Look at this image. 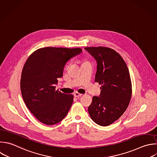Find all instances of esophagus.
Masks as SVG:
<instances>
[{
	"mask_svg": "<svg viewBox=\"0 0 157 157\" xmlns=\"http://www.w3.org/2000/svg\"><path fill=\"white\" fill-rule=\"evenodd\" d=\"M82 96V94L78 93H77V92H76V93H74V96H75V98H78V97H80V96Z\"/></svg>",
	"mask_w": 157,
	"mask_h": 157,
	"instance_id": "1",
	"label": "esophagus"
}]
</instances>
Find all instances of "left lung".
Here are the masks:
<instances>
[{
	"label": "left lung",
	"mask_w": 157,
	"mask_h": 157,
	"mask_svg": "<svg viewBox=\"0 0 157 157\" xmlns=\"http://www.w3.org/2000/svg\"><path fill=\"white\" fill-rule=\"evenodd\" d=\"M85 49L97 63L95 82L102 85L99 96H94L88 112L98 124L108 126L118 120L129 103L132 88L128 68L121 56L107 47Z\"/></svg>",
	"instance_id": "1"
}]
</instances>
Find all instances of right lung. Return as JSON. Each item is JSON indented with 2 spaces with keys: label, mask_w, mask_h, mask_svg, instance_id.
<instances>
[{
  "label": "right lung",
  "mask_w": 157,
  "mask_h": 157,
  "mask_svg": "<svg viewBox=\"0 0 157 157\" xmlns=\"http://www.w3.org/2000/svg\"><path fill=\"white\" fill-rule=\"evenodd\" d=\"M82 53L79 48H42L26 61L20 82L23 99L42 123L55 124L67 115L74 96L56 90L57 78L63 77L67 61Z\"/></svg>",
  "instance_id": "add662e5"
}]
</instances>
